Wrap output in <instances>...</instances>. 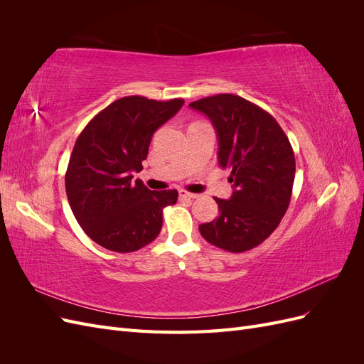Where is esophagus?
I'll list each match as a JSON object with an SVG mask.
<instances>
[{
  "instance_id": "34e87169",
  "label": "esophagus",
  "mask_w": 364,
  "mask_h": 364,
  "mask_svg": "<svg viewBox=\"0 0 364 364\" xmlns=\"http://www.w3.org/2000/svg\"><path fill=\"white\" fill-rule=\"evenodd\" d=\"M179 196H181V199H197V197H199V194H193V193H188L185 190H181Z\"/></svg>"
}]
</instances>
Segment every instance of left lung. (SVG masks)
<instances>
[{
    "instance_id": "left-lung-1",
    "label": "left lung",
    "mask_w": 364,
    "mask_h": 364,
    "mask_svg": "<svg viewBox=\"0 0 364 364\" xmlns=\"http://www.w3.org/2000/svg\"><path fill=\"white\" fill-rule=\"evenodd\" d=\"M217 132L218 165L230 168L234 193L218 199L220 215L199 226L202 237L228 252L261 245L278 228L290 205L294 153L269 112L234 94H217L190 103Z\"/></svg>"
}]
</instances>
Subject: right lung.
<instances>
[{
	"label": "right lung",
	"mask_w": 364,
	"mask_h": 364,
	"mask_svg": "<svg viewBox=\"0 0 364 364\" xmlns=\"http://www.w3.org/2000/svg\"><path fill=\"white\" fill-rule=\"evenodd\" d=\"M182 98L168 102L123 97L98 112L77 138L65 190L77 222L97 245L127 253L147 246L162 228V209L178 191H150L142 170L153 134L178 114Z\"/></svg>",
	"instance_id": "add662e5"
}]
</instances>
